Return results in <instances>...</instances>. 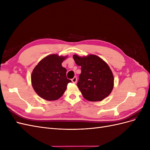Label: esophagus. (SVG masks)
I'll list each match as a JSON object with an SVG mask.
<instances>
[{
	"label": "esophagus",
	"mask_w": 150,
	"mask_h": 150,
	"mask_svg": "<svg viewBox=\"0 0 150 150\" xmlns=\"http://www.w3.org/2000/svg\"><path fill=\"white\" fill-rule=\"evenodd\" d=\"M71 81L73 83H76L77 82V77H74V78L71 79Z\"/></svg>",
	"instance_id": "1"
}]
</instances>
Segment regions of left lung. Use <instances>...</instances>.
Instances as JSON below:
<instances>
[{
    "label": "left lung",
    "instance_id": "left-lung-1",
    "mask_svg": "<svg viewBox=\"0 0 150 150\" xmlns=\"http://www.w3.org/2000/svg\"><path fill=\"white\" fill-rule=\"evenodd\" d=\"M73 58L81 67L77 85L83 97L90 101H101L109 96L114 86V77L107 63L93 54L84 57L74 54Z\"/></svg>",
    "mask_w": 150,
    "mask_h": 150
}]
</instances>
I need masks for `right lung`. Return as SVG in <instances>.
Masks as SVG:
<instances>
[{
  "instance_id": "obj_1",
  "label": "right lung",
  "mask_w": 150,
  "mask_h": 150,
  "mask_svg": "<svg viewBox=\"0 0 150 150\" xmlns=\"http://www.w3.org/2000/svg\"><path fill=\"white\" fill-rule=\"evenodd\" d=\"M67 56L51 54L44 57L36 66L32 72V86L39 96L47 101L60 98L67 85L71 81L66 77V69L62 62Z\"/></svg>"
}]
</instances>
